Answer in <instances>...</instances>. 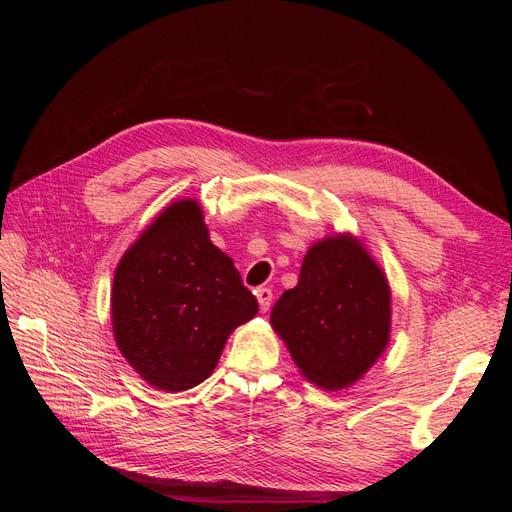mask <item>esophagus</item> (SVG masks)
Here are the masks:
<instances>
[{
  "instance_id": "esophagus-1",
  "label": "esophagus",
  "mask_w": 512,
  "mask_h": 512,
  "mask_svg": "<svg viewBox=\"0 0 512 512\" xmlns=\"http://www.w3.org/2000/svg\"><path fill=\"white\" fill-rule=\"evenodd\" d=\"M256 299H258V305H260V312H269L271 301H273V292L269 288H258Z\"/></svg>"
}]
</instances>
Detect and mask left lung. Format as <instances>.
I'll list each match as a JSON object with an SVG mask.
<instances>
[{
    "mask_svg": "<svg viewBox=\"0 0 512 512\" xmlns=\"http://www.w3.org/2000/svg\"><path fill=\"white\" fill-rule=\"evenodd\" d=\"M301 376L327 391L359 382L391 339V286L359 237H324L309 247L299 284L271 309Z\"/></svg>",
    "mask_w": 512,
    "mask_h": 512,
    "instance_id": "8db88e82",
    "label": "left lung"
}]
</instances>
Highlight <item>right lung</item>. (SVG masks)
I'll return each instance as SVG.
<instances>
[{
  "label": "right lung",
  "instance_id": "obj_1",
  "mask_svg": "<svg viewBox=\"0 0 512 512\" xmlns=\"http://www.w3.org/2000/svg\"><path fill=\"white\" fill-rule=\"evenodd\" d=\"M256 314V297L232 258L211 243L196 198L160 211L115 269L117 348L138 376L166 393L207 380L228 335Z\"/></svg>",
  "mask_w": 512,
  "mask_h": 512
}]
</instances>
